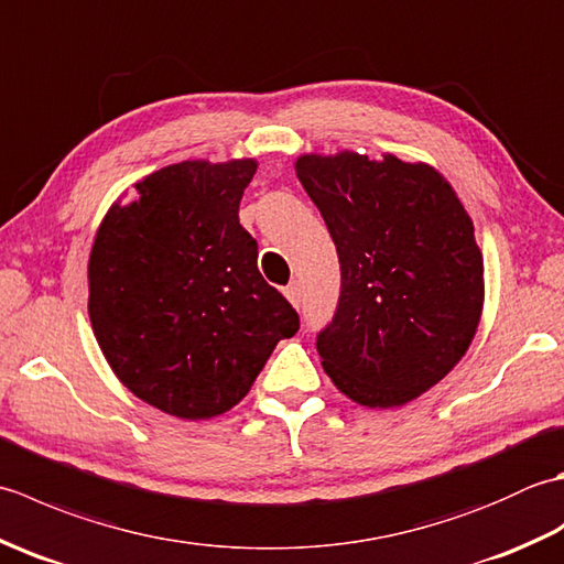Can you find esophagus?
<instances>
[{"label":"esophagus","instance_id":"obj_1","mask_svg":"<svg viewBox=\"0 0 564 564\" xmlns=\"http://www.w3.org/2000/svg\"><path fill=\"white\" fill-rule=\"evenodd\" d=\"M283 293H285V297H289V301H291V305L301 307V303H303V289H301V283H297V281L289 283V285H285Z\"/></svg>","mask_w":564,"mask_h":564}]
</instances>
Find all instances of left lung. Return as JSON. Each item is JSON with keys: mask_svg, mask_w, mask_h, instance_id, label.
<instances>
[{"mask_svg": "<svg viewBox=\"0 0 564 564\" xmlns=\"http://www.w3.org/2000/svg\"><path fill=\"white\" fill-rule=\"evenodd\" d=\"M341 267L339 305L317 334L322 368L364 406H400L465 356L485 303L475 227L434 166L394 154L295 162Z\"/></svg>", "mask_w": 564, "mask_h": 564, "instance_id": "left-lung-1", "label": "left lung"}]
</instances>
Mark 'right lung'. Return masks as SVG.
<instances>
[{
	"mask_svg": "<svg viewBox=\"0 0 564 564\" xmlns=\"http://www.w3.org/2000/svg\"><path fill=\"white\" fill-rule=\"evenodd\" d=\"M254 172V160L164 166L135 184V200L113 203L94 237V337L135 398L178 419L232 410L301 327L239 225Z\"/></svg>",
	"mask_w": 564,
	"mask_h": 564,
	"instance_id": "1",
	"label": "right lung"
}]
</instances>
